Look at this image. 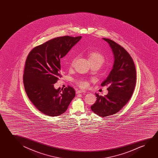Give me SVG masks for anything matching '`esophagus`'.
<instances>
[{
    "label": "esophagus",
    "instance_id": "1",
    "mask_svg": "<svg viewBox=\"0 0 158 158\" xmlns=\"http://www.w3.org/2000/svg\"><path fill=\"white\" fill-rule=\"evenodd\" d=\"M86 91H85V90H81V89H80V90H77L76 91V94H79V93H85V92H86Z\"/></svg>",
    "mask_w": 158,
    "mask_h": 158
}]
</instances>
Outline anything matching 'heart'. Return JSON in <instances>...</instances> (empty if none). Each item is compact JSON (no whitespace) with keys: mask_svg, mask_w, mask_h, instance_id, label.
<instances>
[{"mask_svg":"<svg viewBox=\"0 0 158 158\" xmlns=\"http://www.w3.org/2000/svg\"><path fill=\"white\" fill-rule=\"evenodd\" d=\"M87 56L89 60L92 64H98L102 65L105 61V57L104 56L98 52L97 51H91L87 53ZM77 56L73 57L72 59L71 62L70 63V67H73L75 63ZM77 84L81 88H86L89 86V83L88 81L85 79H78L76 80Z\"/></svg>","mask_w":158,"mask_h":158,"instance_id":"1","label":"heart"}]
</instances>
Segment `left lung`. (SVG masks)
Returning <instances> with one entry per match:
<instances>
[{
  "instance_id": "1",
  "label": "left lung",
  "mask_w": 158,
  "mask_h": 158,
  "mask_svg": "<svg viewBox=\"0 0 158 158\" xmlns=\"http://www.w3.org/2000/svg\"><path fill=\"white\" fill-rule=\"evenodd\" d=\"M108 43L114 55V65L102 86H108V92L105 96L95 93L97 101L91 110L105 117L121 110L132 97L136 84V69L130 54L124 48L112 40L103 38Z\"/></svg>"
}]
</instances>
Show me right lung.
I'll use <instances>...</instances> for the list:
<instances>
[{
	"mask_svg": "<svg viewBox=\"0 0 158 158\" xmlns=\"http://www.w3.org/2000/svg\"><path fill=\"white\" fill-rule=\"evenodd\" d=\"M81 38V36L57 37L36 46L29 53L23 76L24 88L29 99L41 113L51 117L67 110L76 92L68 86L54 89L61 75V59Z\"/></svg>",
	"mask_w": 158,
	"mask_h": 158,
	"instance_id": "right-lung-1",
	"label": "right lung"
}]
</instances>
